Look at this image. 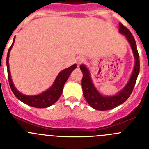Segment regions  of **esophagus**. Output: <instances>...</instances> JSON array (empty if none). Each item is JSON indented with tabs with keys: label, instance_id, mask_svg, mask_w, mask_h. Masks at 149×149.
I'll use <instances>...</instances> for the list:
<instances>
[{
	"label": "esophagus",
	"instance_id": "obj_1",
	"mask_svg": "<svg viewBox=\"0 0 149 149\" xmlns=\"http://www.w3.org/2000/svg\"><path fill=\"white\" fill-rule=\"evenodd\" d=\"M86 62V58H84V57H80L77 59V63L78 65H80V64L84 63Z\"/></svg>",
	"mask_w": 149,
	"mask_h": 149
}]
</instances>
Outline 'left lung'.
I'll return each instance as SVG.
<instances>
[{"label":"left lung","instance_id":"8db88e82","mask_svg":"<svg viewBox=\"0 0 149 149\" xmlns=\"http://www.w3.org/2000/svg\"><path fill=\"white\" fill-rule=\"evenodd\" d=\"M120 33L125 36L131 47L135 59V65L130 79L119 92L113 96H104L94 86L91 78V74L85 65H81L80 69L83 73L81 86L83 88V94L88 104L94 109L100 111L109 110L124 103L128 99L133 91V88L137 80L140 70L139 55L138 52L137 46L133 34L125 26L121 23L119 24Z\"/></svg>","mask_w":149,"mask_h":149}]
</instances>
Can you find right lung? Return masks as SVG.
Returning a JSON list of instances; mask_svg holds the SVG:
<instances>
[{
	"mask_svg": "<svg viewBox=\"0 0 149 149\" xmlns=\"http://www.w3.org/2000/svg\"><path fill=\"white\" fill-rule=\"evenodd\" d=\"M15 41V37L13 38V43L11 46L10 47L8 51L6 58V65H7V70H8V81H9L10 87L11 88L12 91L16 96V98L22 101L29 106L37 108H46L48 107L51 106L53 104H55L58 100V99L61 97L62 94L64 84L66 82V81L68 79L69 76L70 75L71 72L74 69H76V64H73L70 67L68 68L64 69L62 71L60 72L58 75L57 76L55 81L52 84V85L49 87L46 91H43L42 93L37 95L34 96H29L25 95V94H22L19 91H18L17 88L15 87L14 84L13 83V81L11 79V76H10V70H9V63H8V60H9V54L10 50L12 49V47L13 45V43Z\"/></svg>",
	"mask_w": 149,
	"mask_h": 149,
	"instance_id": "add662e5",
	"label": "right lung"
}]
</instances>
